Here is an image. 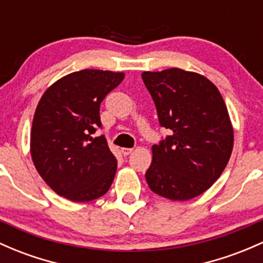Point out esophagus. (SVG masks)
<instances>
[{"label":"esophagus","instance_id":"esophagus-1","mask_svg":"<svg viewBox=\"0 0 263 263\" xmlns=\"http://www.w3.org/2000/svg\"><path fill=\"white\" fill-rule=\"evenodd\" d=\"M121 152H122L123 156H128L132 152V148H122L121 149Z\"/></svg>","mask_w":263,"mask_h":263}]
</instances>
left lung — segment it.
<instances>
[{
    "label": "left lung",
    "instance_id": "1",
    "mask_svg": "<svg viewBox=\"0 0 263 263\" xmlns=\"http://www.w3.org/2000/svg\"><path fill=\"white\" fill-rule=\"evenodd\" d=\"M160 125L172 131L152 146L146 172L151 191L172 201L197 197L227 166L233 128L220 91L202 74L181 68L143 72Z\"/></svg>",
    "mask_w": 263,
    "mask_h": 263
}]
</instances>
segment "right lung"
<instances>
[{"instance_id": "right-lung-1", "label": "right lung", "mask_w": 263, "mask_h": 263, "mask_svg": "<svg viewBox=\"0 0 263 263\" xmlns=\"http://www.w3.org/2000/svg\"><path fill=\"white\" fill-rule=\"evenodd\" d=\"M125 73L102 70L72 72L51 85L37 105L31 129V156L37 172L57 195L88 202L108 191L117 160L105 136L100 105Z\"/></svg>"}]
</instances>
